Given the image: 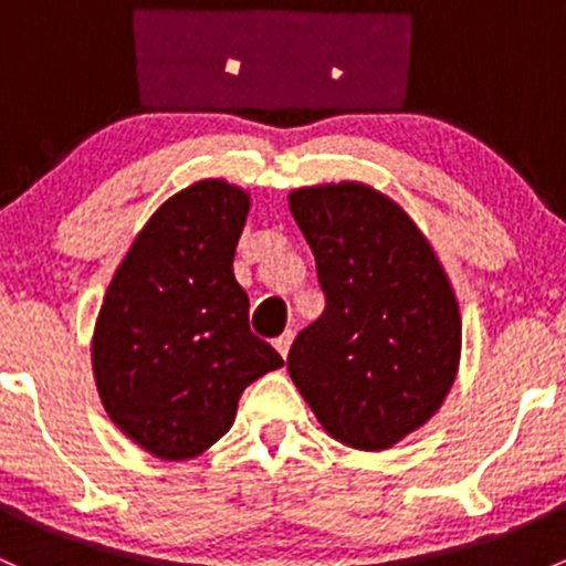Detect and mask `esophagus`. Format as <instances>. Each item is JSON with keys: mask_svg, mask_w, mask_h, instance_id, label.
Segmentation results:
<instances>
[{"mask_svg": "<svg viewBox=\"0 0 566 566\" xmlns=\"http://www.w3.org/2000/svg\"><path fill=\"white\" fill-rule=\"evenodd\" d=\"M293 331H284V334L282 336H279V339L276 342H273V345H276V350L279 353H282V358L284 356H287V353H290V345H293Z\"/></svg>", "mask_w": 566, "mask_h": 566, "instance_id": "obj_1", "label": "esophagus"}]
</instances>
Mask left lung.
<instances>
[{
  "label": "left lung",
  "mask_w": 566,
  "mask_h": 566,
  "mask_svg": "<svg viewBox=\"0 0 566 566\" xmlns=\"http://www.w3.org/2000/svg\"><path fill=\"white\" fill-rule=\"evenodd\" d=\"M325 310L287 373L331 438L380 452L432 419L454 384L462 323L447 271L394 199L364 182L290 193Z\"/></svg>",
  "instance_id": "left-lung-1"
}]
</instances>
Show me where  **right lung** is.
Returning <instances> with one entry per match:
<instances>
[{"mask_svg":"<svg viewBox=\"0 0 566 566\" xmlns=\"http://www.w3.org/2000/svg\"><path fill=\"white\" fill-rule=\"evenodd\" d=\"M249 193L199 180L169 197L114 271L93 334L108 419L145 452L188 460L232 427L243 389L282 356L251 334L232 273Z\"/></svg>","mask_w":566,"mask_h":566,"instance_id":"1","label":"right lung"}]
</instances>
